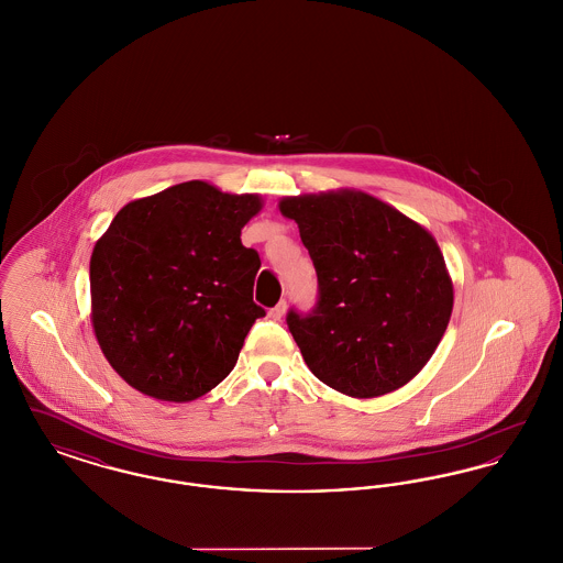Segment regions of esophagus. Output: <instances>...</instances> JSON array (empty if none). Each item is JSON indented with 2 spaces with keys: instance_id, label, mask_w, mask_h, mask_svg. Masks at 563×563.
<instances>
[{
  "instance_id": "1",
  "label": "esophagus",
  "mask_w": 563,
  "mask_h": 563,
  "mask_svg": "<svg viewBox=\"0 0 563 563\" xmlns=\"http://www.w3.org/2000/svg\"><path fill=\"white\" fill-rule=\"evenodd\" d=\"M287 312V301H278L274 308H269L268 317L272 321H280Z\"/></svg>"
}]
</instances>
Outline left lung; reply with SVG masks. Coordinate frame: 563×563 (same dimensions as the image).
<instances>
[{"instance_id":"8db88e82","label":"left lung","mask_w":563,"mask_h":563,"mask_svg":"<svg viewBox=\"0 0 563 563\" xmlns=\"http://www.w3.org/2000/svg\"><path fill=\"white\" fill-rule=\"evenodd\" d=\"M317 269L310 312L287 324L310 372L358 399L407 384L429 363L454 306L443 255L429 232L363 191L280 202Z\"/></svg>"}]
</instances>
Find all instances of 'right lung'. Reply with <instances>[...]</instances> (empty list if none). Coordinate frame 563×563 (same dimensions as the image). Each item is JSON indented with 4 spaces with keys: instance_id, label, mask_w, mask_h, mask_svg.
<instances>
[{
    "instance_id": "add662e5",
    "label": "right lung",
    "mask_w": 563,
    "mask_h": 563,
    "mask_svg": "<svg viewBox=\"0 0 563 563\" xmlns=\"http://www.w3.org/2000/svg\"><path fill=\"white\" fill-rule=\"evenodd\" d=\"M253 194L188 181L129 202L90 260L92 324L111 367L162 401H194L239 361L266 310L260 253L241 242Z\"/></svg>"
}]
</instances>
